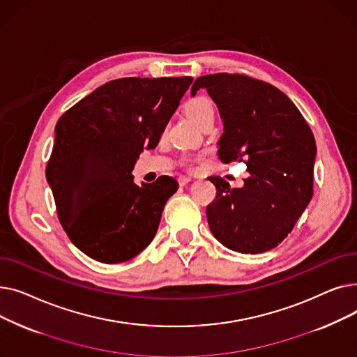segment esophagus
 Segmentation results:
<instances>
[{
	"instance_id": "34e87169",
	"label": "esophagus",
	"mask_w": 357,
	"mask_h": 357,
	"mask_svg": "<svg viewBox=\"0 0 357 357\" xmlns=\"http://www.w3.org/2000/svg\"><path fill=\"white\" fill-rule=\"evenodd\" d=\"M191 181H192V179H191L190 176H179V178H178V182H179V185H181V186L188 185Z\"/></svg>"
}]
</instances>
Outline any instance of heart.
I'll list each match as a JSON object with an SVG mask.
<instances>
[{
    "label": "heart",
    "instance_id": "b5f03b06",
    "mask_svg": "<svg viewBox=\"0 0 357 357\" xmlns=\"http://www.w3.org/2000/svg\"><path fill=\"white\" fill-rule=\"evenodd\" d=\"M183 111H185L186 117H188L198 127L201 126V123L205 119H208L210 116H214L213 104L204 97H194V98L186 101Z\"/></svg>",
    "mask_w": 357,
    "mask_h": 357
}]
</instances>
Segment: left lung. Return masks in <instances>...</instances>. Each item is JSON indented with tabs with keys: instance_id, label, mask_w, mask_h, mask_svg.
Listing matches in <instances>:
<instances>
[{
	"instance_id": "8db88e82",
	"label": "left lung",
	"mask_w": 357,
	"mask_h": 357,
	"mask_svg": "<svg viewBox=\"0 0 357 357\" xmlns=\"http://www.w3.org/2000/svg\"><path fill=\"white\" fill-rule=\"evenodd\" d=\"M198 89H207L222 120L220 159L246 162L249 172L241 188L208 178L217 190L207 207L211 233L234 252L271 250L292 231L312 198V131L285 93L264 81L214 73L194 82L192 97Z\"/></svg>"
}]
</instances>
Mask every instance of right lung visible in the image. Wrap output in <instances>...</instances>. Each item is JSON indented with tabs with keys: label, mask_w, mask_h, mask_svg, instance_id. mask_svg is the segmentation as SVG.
Masks as SVG:
<instances>
[{
	"label": "right lung",
	"mask_w": 357,
	"mask_h": 357,
	"mask_svg": "<svg viewBox=\"0 0 357 357\" xmlns=\"http://www.w3.org/2000/svg\"><path fill=\"white\" fill-rule=\"evenodd\" d=\"M192 77L109 81L69 108L54 127L46 166L59 221L82 253L121 264L153 240L172 176L135 182L143 150L155 149Z\"/></svg>",
	"instance_id": "1"
}]
</instances>
